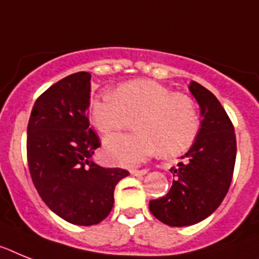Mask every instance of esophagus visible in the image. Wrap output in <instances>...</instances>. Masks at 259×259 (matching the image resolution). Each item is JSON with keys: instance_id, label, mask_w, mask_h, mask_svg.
<instances>
[{"instance_id": "esophagus-1", "label": "esophagus", "mask_w": 259, "mask_h": 259, "mask_svg": "<svg viewBox=\"0 0 259 259\" xmlns=\"http://www.w3.org/2000/svg\"><path fill=\"white\" fill-rule=\"evenodd\" d=\"M130 173L133 174V176H144V174L148 173V169H132Z\"/></svg>"}]
</instances>
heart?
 <instances>
[{"instance_id": "b5f03b06", "label": "heart", "mask_w": 259, "mask_h": 259, "mask_svg": "<svg viewBox=\"0 0 259 259\" xmlns=\"http://www.w3.org/2000/svg\"><path fill=\"white\" fill-rule=\"evenodd\" d=\"M90 117L104 136L127 129L136 119L138 132L105 142L108 158L118 165H136L157 151L177 157L194 144L199 132L194 101L151 79L125 82L114 93L93 98Z\"/></svg>"}]
</instances>
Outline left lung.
Listing matches in <instances>:
<instances>
[{"instance_id":"1","label":"left lung","mask_w":259,"mask_h":259,"mask_svg":"<svg viewBox=\"0 0 259 259\" xmlns=\"http://www.w3.org/2000/svg\"><path fill=\"white\" fill-rule=\"evenodd\" d=\"M189 90L202 114L198 136L184 161L170 169L174 181L169 193L149 202L157 220L177 228L205 220L221 205L232 184L237 154L234 126L217 97L195 81Z\"/></svg>"}]
</instances>
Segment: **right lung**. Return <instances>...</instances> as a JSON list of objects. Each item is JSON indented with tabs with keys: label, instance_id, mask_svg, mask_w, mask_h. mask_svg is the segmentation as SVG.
Segmentation results:
<instances>
[{
	"label": "right lung",
	"instance_id": "obj_1",
	"mask_svg": "<svg viewBox=\"0 0 259 259\" xmlns=\"http://www.w3.org/2000/svg\"><path fill=\"white\" fill-rule=\"evenodd\" d=\"M90 73L56 82L34 102L27 123L26 155L42 201L70 224L90 226L108 217L114 189L129 171L92 161L101 142L89 127Z\"/></svg>",
	"mask_w": 259,
	"mask_h": 259
}]
</instances>
